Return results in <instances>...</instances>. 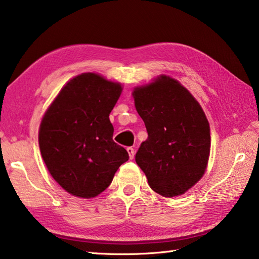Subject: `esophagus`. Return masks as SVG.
Instances as JSON below:
<instances>
[{"label": "esophagus", "mask_w": 259, "mask_h": 259, "mask_svg": "<svg viewBox=\"0 0 259 259\" xmlns=\"http://www.w3.org/2000/svg\"><path fill=\"white\" fill-rule=\"evenodd\" d=\"M126 151H128V153H129L130 159H134V156H135V148L134 147H128V148H126Z\"/></svg>", "instance_id": "obj_1"}]
</instances>
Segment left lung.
<instances>
[{
  "instance_id": "1",
  "label": "left lung",
  "mask_w": 259,
  "mask_h": 259,
  "mask_svg": "<svg viewBox=\"0 0 259 259\" xmlns=\"http://www.w3.org/2000/svg\"><path fill=\"white\" fill-rule=\"evenodd\" d=\"M148 138L136 153L154 192L181 195L200 181L210 153V129L200 104L181 83L162 75L134 90Z\"/></svg>"
}]
</instances>
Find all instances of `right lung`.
Here are the masks:
<instances>
[{"label":"right lung","mask_w":259,"mask_h":259,"mask_svg":"<svg viewBox=\"0 0 259 259\" xmlns=\"http://www.w3.org/2000/svg\"><path fill=\"white\" fill-rule=\"evenodd\" d=\"M120 83L94 73L65 85L40 125L38 144L48 170L59 185L80 198L106 190L129 154L113 140L109 113L119 99Z\"/></svg>","instance_id":"obj_1"}]
</instances>
